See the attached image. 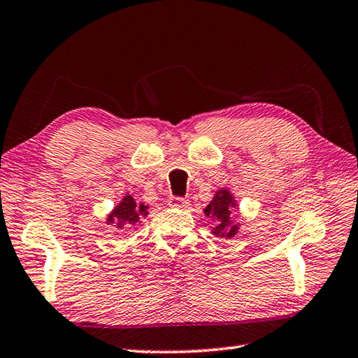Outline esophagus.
<instances>
[{"label":"esophagus","mask_w":358,"mask_h":358,"mask_svg":"<svg viewBox=\"0 0 358 358\" xmlns=\"http://www.w3.org/2000/svg\"><path fill=\"white\" fill-rule=\"evenodd\" d=\"M171 203L177 205V207H181V208H186L187 205H189V201H187V197H172Z\"/></svg>","instance_id":"esophagus-1"}]
</instances>
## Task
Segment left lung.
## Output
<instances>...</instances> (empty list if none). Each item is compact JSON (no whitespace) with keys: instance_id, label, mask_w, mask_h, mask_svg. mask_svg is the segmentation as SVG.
<instances>
[{"instance_id":"8db88e82","label":"left lung","mask_w":358,"mask_h":358,"mask_svg":"<svg viewBox=\"0 0 358 358\" xmlns=\"http://www.w3.org/2000/svg\"><path fill=\"white\" fill-rule=\"evenodd\" d=\"M234 201L232 196L222 189L217 194H215L213 202H211L207 208H205V213L207 216H213L217 220V226L213 229V234L216 235H227V237H232V235L237 234V226H230L227 230V222L230 217V208H232Z\"/></svg>"}]
</instances>
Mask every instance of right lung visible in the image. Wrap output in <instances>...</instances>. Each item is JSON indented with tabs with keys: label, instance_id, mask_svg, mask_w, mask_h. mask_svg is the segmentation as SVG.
Returning <instances> with one entry per match:
<instances>
[{
	"label": "right lung",
	"instance_id": "add662e5",
	"mask_svg": "<svg viewBox=\"0 0 358 358\" xmlns=\"http://www.w3.org/2000/svg\"><path fill=\"white\" fill-rule=\"evenodd\" d=\"M143 215H147V207L145 205H138L131 196H126L123 202L108 216V222H120V226L121 224H134Z\"/></svg>",
	"mask_w": 358,
	"mask_h": 358
}]
</instances>
